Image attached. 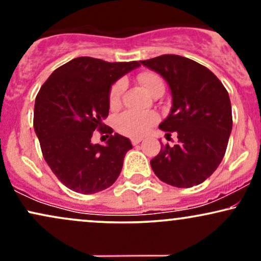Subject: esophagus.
I'll return each instance as SVG.
<instances>
[{"mask_svg":"<svg viewBox=\"0 0 261 261\" xmlns=\"http://www.w3.org/2000/svg\"><path fill=\"white\" fill-rule=\"evenodd\" d=\"M141 141H142V139H141V137H133V139H131V142H133L134 146L139 145Z\"/></svg>","mask_w":261,"mask_h":261,"instance_id":"obj_1","label":"esophagus"}]
</instances>
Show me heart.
I'll list each match as a JSON object with an SVG mask.
<instances>
[{"mask_svg": "<svg viewBox=\"0 0 261 261\" xmlns=\"http://www.w3.org/2000/svg\"><path fill=\"white\" fill-rule=\"evenodd\" d=\"M139 81L143 88L149 94L157 92H164L163 80L154 72H143L139 76ZM125 89V81L119 80L112 86L109 92V103L112 107H116L120 101L121 94ZM157 114L153 112H135L127 110L115 119V126L121 134L131 137H139L147 133L149 127L157 121Z\"/></svg>", "mask_w": 261, "mask_h": 261, "instance_id": "heart-1", "label": "heart"}]
</instances>
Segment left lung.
Wrapping results in <instances>:
<instances>
[{"label": "left lung", "mask_w": 261, "mask_h": 261, "mask_svg": "<svg viewBox=\"0 0 261 261\" xmlns=\"http://www.w3.org/2000/svg\"><path fill=\"white\" fill-rule=\"evenodd\" d=\"M160 73L172 93V109L160 124L166 136L175 133L178 143L162 146L151 161L154 174L176 188L205 181L223 160L230 131L232 107L228 92L205 66L179 55L141 61Z\"/></svg>", "instance_id": "obj_1"}]
</instances>
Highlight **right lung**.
Segmentation results:
<instances>
[{
  "label": "right lung",
  "mask_w": 261,
  "mask_h": 261,
  "mask_svg": "<svg viewBox=\"0 0 261 261\" xmlns=\"http://www.w3.org/2000/svg\"><path fill=\"white\" fill-rule=\"evenodd\" d=\"M140 62H107L77 58L56 68L41 86L34 106V130L47 166L65 187L95 194L120 174L130 140L103 127L109 114V92ZM111 134L107 145H93L92 131Z\"/></svg>",
  "instance_id": "add662e5"
}]
</instances>
